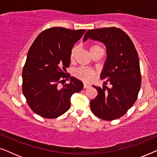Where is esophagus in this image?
Instances as JSON below:
<instances>
[{
    "instance_id": "1",
    "label": "esophagus",
    "mask_w": 157,
    "mask_h": 157,
    "mask_svg": "<svg viewBox=\"0 0 157 157\" xmlns=\"http://www.w3.org/2000/svg\"><path fill=\"white\" fill-rule=\"evenodd\" d=\"M90 86H91L88 84V83H83V88H84V89H87V88H89Z\"/></svg>"
}]
</instances>
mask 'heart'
<instances>
[{
  "label": "heart",
  "mask_w": 157,
  "mask_h": 157,
  "mask_svg": "<svg viewBox=\"0 0 157 157\" xmlns=\"http://www.w3.org/2000/svg\"><path fill=\"white\" fill-rule=\"evenodd\" d=\"M101 47L98 45H93L90 47V53L94 51V50L97 48H100ZM78 50V46H74L73 47L70 53V59L73 61L74 59L75 56H76V54L77 51ZM74 76L78 78L81 80L83 81H86V82H88V81H91L95 76L96 75V71L95 70L92 69V68H86V67H81L77 68L74 71Z\"/></svg>",
  "instance_id": "heart-1"
}]
</instances>
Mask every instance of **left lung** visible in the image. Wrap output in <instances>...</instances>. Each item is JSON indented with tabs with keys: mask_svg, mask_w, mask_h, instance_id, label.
Wrapping results in <instances>:
<instances>
[{
	"mask_svg": "<svg viewBox=\"0 0 157 157\" xmlns=\"http://www.w3.org/2000/svg\"><path fill=\"white\" fill-rule=\"evenodd\" d=\"M88 38L98 40L106 46L107 57L101 74L104 86H93L98 95L90 101L94 114L106 121L117 119L134 105L141 88V76L137 51L132 40L122 30L115 27L89 30ZM106 87V90L105 88Z\"/></svg>",
	"mask_w": 157,
	"mask_h": 157,
	"instance_id": "left-lung-1",
	"label": "left lung"
}]
</instances>
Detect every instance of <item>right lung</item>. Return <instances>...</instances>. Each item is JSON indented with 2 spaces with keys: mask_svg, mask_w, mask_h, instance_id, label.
<instances>
[{
  "mask_svg": "<svg viewBox=\"0 0 157 157\" xmlns=\"http://www.w3.org/2000/svg\"><path fill=\"white\" fill-rule=\"evenodd\" d=\"M86 30L53 27L41 32L28 52L23 68V94L33 112L54 119L71 106L72 94L81 91L80 80L66 74L70 65V53ZM70 77V83L59 89L57 85Z\"/></svg>",
  "mask_w": 157,
  "mask_h": 157,
  "instance_id": "obj_1",
  "label": "right lung"
}]
</instances>
